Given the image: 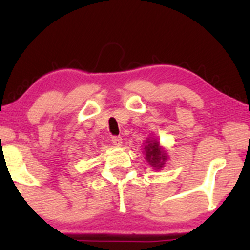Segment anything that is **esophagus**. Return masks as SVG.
<instances>
[{
  "label": "esophagus",
  "instance_id": "34e87169",
  "mask_svg": "<svg viewBox=\"0 0 250 250\" xmlns=\"http://www.w3.org/2000/svg\"><path fill=\"white\" fill-rule=\"evenodd\" d=\"M111 142L115 146H121L122 145V139L121 136H113L111 137Z\"/></svg>",
  "mask_w": 250,
  "mask_h": 250
}]
</instances>
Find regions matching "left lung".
I'll use <instances>...</instances> for the list:
<instances>
[{
	"label": "left lung",
	"mask_w": 250,
	"mask_h": 250,
	"mask_svg": "<svg viewBox=\"0 0 250 250\" xmlns=\"http://www.w3.org/2000/svg\"><path fill=\"white\" fill-rule=\"evenodd\" d=\"M146 150V159L147 161L150 163L153 167L156 169H160L163 167L165 165V161L167 160V155L161 148L159 147V142L155 141V140H151V141H148V145L145 147Z\"/></svg>",
	"instance_id": "8db88e82"
}]
</instances>
